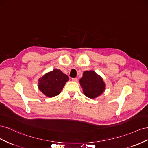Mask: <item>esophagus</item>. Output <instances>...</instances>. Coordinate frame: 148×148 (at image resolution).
<instances>
[{"mask_svg":"<svg viewBox=\"0 0 148 148\" xmlns=\"http://www.w3.org/2000/svg\"><path fill=\"white\" fill-rule=\"evenodd\" d=\"M72 81H74V82H77L78 79L77 78H73V79H72Z\"/></svg>","mask_w":148,"mask_h":148,"instance_id":"esophagus-1","label":"esophagus"}]
</instances>
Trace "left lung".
Instances as JSON below:
<instances>
[{
  "label": "left lung",
  "mask_w": 148,
  "mask_h": 148,
  "mask_svg": "<svg viewBox=\"0 0 148 148\" xmlns=\"http://www.w3.org/2000/svg\"><path fill=\"white\" fill-rule=\"evenodd\" d=\"M79 82L84 94L90 99L98 97L105 89V84L102 77L92 70L84 71Z\"/></svg>",
  "instance_id": "obj_1"
}]
</instances>
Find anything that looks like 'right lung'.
Instances as JSON below:
<instances>
[{"mask_svg": "<svg viewBox=\"0 0 148 148\" xmlns=\"http://www.w3.org/2000/svg\"><path fill=\"white\" fill-rule=\"evenodd\" d=\"M69 77L57 69L48 72L38 79L39 90L48 97H53L61 93Z\"/></svg>", "mask_w": 148, "mask_h": 148, "instance_id": "right-lung-1", "label": "right lung"}]
</instances>
